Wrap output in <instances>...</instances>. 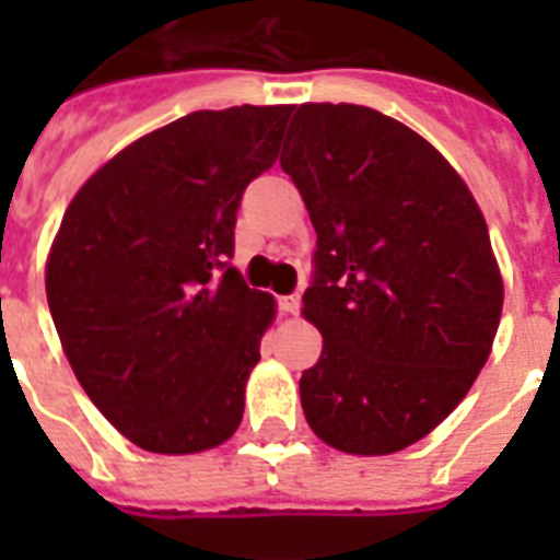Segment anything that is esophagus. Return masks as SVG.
Listing matches in <instances>:
<instances>
[{"mask_svg": "<svg viewBox=\"0 0 560 560\" xmlns=\"http://www.w3.org/2000/svg\"><path fill=\"white\" fill-rule=\"evenodd\" d=\"M279 311H281V314H296V311H299V293H288V296H279Z\"/></svg>", "mask_w": 560, "mask_h": 560, "instance_id": "esophagus-1", "label": "esophagus"}]
</instances>
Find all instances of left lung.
Returning a JSON list of instances; mask_svg holds the SVG:
<instances>
[{
    "instance_id": "obj_1",
    "label": "left lung",
    "mask_w": 560,
    "mask_h": 560,
    "mask_svg": "<svg viewBox=\"0 0 560 560\" xmlns=\"http://www.w3.org/2000/svg\"><path fill=\"white\" fill-rule=\"evenodd\" d=\"M284 148L316 229L307 424L337 451H404L468 395L494 342L503 279L486 218L451 162L377 109L302 104Z\"/></svg>"
}]
</instances>
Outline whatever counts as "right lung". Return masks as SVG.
Returning a JSON list of instances; mask_svg holds the SVG:
<instances>
[{
  "instance_id": "obj_1",
  "label": "right lung",
  "mask_w": 560,
  "mask_h": 560,
  "mask_svg": "<svg viewBox=\"0 0 560 560\" xmlns=\"http://www.w3.org/2000/svg\"><path fill=\"white\" fill-rule=\"evenodd\" d=\"M290 113H188L113 156L66 209L48 311L83 392L144 451H209L244 418L276 305L232 267L235 220Z\"/></svg>"
}]
</instances>
